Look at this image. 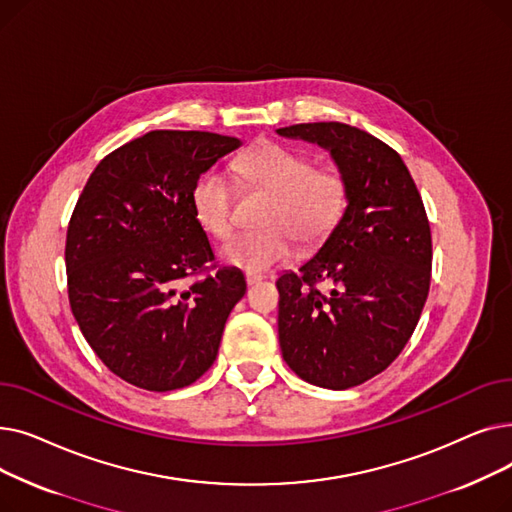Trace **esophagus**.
<instances>
[{
  "label": "esophagus",
  "instance_id": "obj_1",
  "mask_svg": "<svg viewBox=\"0 0 512 512\" xmlns=\"http://www.w3.org/2000/svg\"><path fill=\"white\" fill-rule=\"evenodd\" d=\"M247 286H255V284H259L261 280H263V276H255V274H247Z\"/></svg>",
  "mask_w": 512,
  "mask_h": 512
}]
</instances>
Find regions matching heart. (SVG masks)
Here are the masks:
<instances>
[{"instance_id": "b5f03b06", "label": "heart", "mask_w": 512, "mask_h": 512, "mask_svg": "<svg viewBox=\"0 0 512 512\" xmlns=\"http://www.w3.org/2000/svg\"><path fill=\"white\" fill-rule=\"evenodd\" d=\"M238 174L255 188L272 195L263 232H245L228 240L222 261L249 274H263L292 255V236L313 247L342 218L346 184L338 170L313 168V161L280 143H259L236 161ZM193 209L199 224L228 236L234 228V191L230 180L209 170L193 186Z\"/></svg>"}]
</instances>
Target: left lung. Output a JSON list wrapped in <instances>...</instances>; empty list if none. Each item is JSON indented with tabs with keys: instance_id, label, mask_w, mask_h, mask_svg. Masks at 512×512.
Wrapping results in <instances>:
<instances>
[{
	"instance_id": "1",
	"label": "left lung",
	"mask_w": 512,
	"mask_h": 512,
	"mask_svg": "<svg viewBox=\"0 0 512 512\" xmlns=\"http://www.w3.org/2000/svg\"><path fill=\"white\" fill-rule=\"evenodd\" d=\"M276 132L326 149L346 184L324 245L276 282L282 357L305 382L348 390L382 373L415 332L432 276L429 222L405 161L369 132L342 122Z\"/></svg>"
}]
</instances>
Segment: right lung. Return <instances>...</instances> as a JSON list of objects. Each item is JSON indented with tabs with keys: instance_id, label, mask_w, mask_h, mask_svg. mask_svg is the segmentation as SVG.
I'll use <instances>...</instances> for the list:
<instances>
[{
	"instance_id": "right-lung-1",
	"label": "right lung",
	"mask_w": 512,
	"mask_h": 512,
	"mask_svg": "<svg viewBox=\"0 0 512 512\" xmlns=\"http://www.w3.org/2000/svg\"><path fill=\"white\" fill-rule=\"evenodd\" d=\"M242 145L199 130H151L99 161L66 236L68 297L80 332L124 382L170 392L218 357L226 319L245 297L234 267L213 261L193 186Z\"/></svg>"
}]
</instances>
